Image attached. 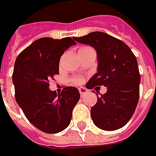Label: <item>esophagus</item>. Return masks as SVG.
<instances>
[{
  "mask_svg": "<svg viewBox=\"0 0 156 156\" xmlns=\"http://www.w3.org/2000/svg\"><path fill=\"white\" fill-rule=\"evenodd\" d=\"M79 92H80L81 96H84L85 94L87 93V89H86L85 87H80V88H79Z\"/></svg>",
  "mask_w": 156,
  "mask_h": 156,
  "instance_id": "34e87169",
  "label": "esophagus"
}]
</instances>
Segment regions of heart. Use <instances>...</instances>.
I'll list each match as a JSON object with an SVG mask.
<instances>
[{"instance_id": "heart-1", "label": "heart", "mask_w": 156, "mask_h": 156, "mask_svg": "<svg viewBox=\"0 0 156 156\" xmlns=\"http://www.w3.org/2000/svg\"><path fill=\"white\" fill-rule=\"evenodd\" d=\"M73 82L75 83V84H80L82 82V79H81V77H75L73 79Z\"/></svg>"}]
</instances>
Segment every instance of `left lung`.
Returning <instances> with one entry per match:
<instances>
[{
	"label": "left lung",
	"mask_w": 156,
	"mask_h": 156,
	"mask_svg": "<svg viewBox=\"0 0 156 156\" xmlns=\"http://www.w3.org/2000/svg\"><path fill=\"white\" fill-rule=\"evenodd\" d=\"M74 39L93 47L97 53V73L86 87H107L91 108L94 123L101 129L113 131L125 126L135 113L140 95L141 75L137 60L122 41L103 32H92Z\"/></svg>",
	"instance_id": "1"
}]
</instances>
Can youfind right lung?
Listing matches in <instances>:
<instances>
[{
    "mask_svg": "<svg viewBox=\"0 0 156 156\" xmlns=\"http://www.w3.org/2000/svg\"><path fill=\"white\" fill-rule=\"evenodd\" d=\"M75 44L70 37L40 38L15 60L13 83L16 102L27 120L47 134L59 133L69 126L80 100L76 87H66L57 94L49 89L48 82L59 74V62L64 51Z\"/></svg>",
    "mask_w": 156,
    "mask_h": 156,
    "instance_id": "add662e5",
    "label": "right lung"
}]
</instances>
